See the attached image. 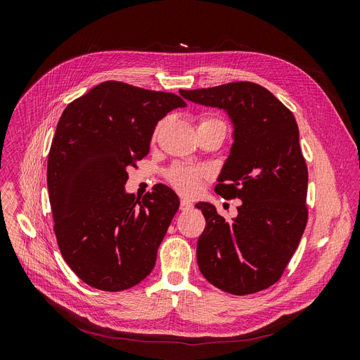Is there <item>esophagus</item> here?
<instances>
[{
	"label": "esophagus",
	"instance_id": "34e87169",
	"mask_svg": "<svg viewBox=\"0 0 360 360\" xmlns=\"http://www.w3.org/2000/svg\"><path fill=\"white\" fill-rule=\"evenodd\" d=\"M193 207V204L189 201V200H186V198H183L181 201H180V210L181 212H188V210H191Z\"/></svg>",
	"mask_w": 360,
	"mask_h": 360
}]
</instances>
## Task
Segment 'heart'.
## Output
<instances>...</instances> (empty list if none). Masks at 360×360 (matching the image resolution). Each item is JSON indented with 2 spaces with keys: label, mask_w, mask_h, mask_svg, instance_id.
I'll use <instances>...</instances> for the list:
<instances>
[{
  "label": "heart",
  "mask_w": 360,
  "mask_h": 360,
  "mask_svg": "<svg viewBox=\"0 0 360 360\" xmlns=\"http://www.w3.org/2000/svg\"><path fill=\"white\" fill-rule=\"evenodd\" d=\"M162 124L163 123L158 124V127L155 130V136H158ZM207 126H222V127H225V123L222 122L221 118H217V117L205 115V117L201 118L200 127H207ZM204 176H205V171L204 169L188 168V167H177V168H174L169 172V181L172 183V186L176 188L179 192L186 193V195H192V193H195V192L198 191L200 181H201V179Z\"/></svg>",
  "instance_id": "heart-1"
}]
</instances>
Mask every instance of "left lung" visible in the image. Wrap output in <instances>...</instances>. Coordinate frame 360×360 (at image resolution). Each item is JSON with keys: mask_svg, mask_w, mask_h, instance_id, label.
<instances>
[{"mask_svg": "<svg viewBox=\"0 0 360 360\" xmlns=\"http://www.w3.org/2000/svg\"><path fill=\"white\" fill-rule=\"evenodd\" d=\"M180 96L230 117L233 147L214 191L242 201L231 222L213 204H197L205 217L197 243L201 274L236 296L269 288L284 274L308 221V168L296 118L254 82L180 90Z\"/></svg>", "mask_w": 360, "mask_h": 360, "instance_id": "8db88e82", "label": "left lung"}]
</instances>
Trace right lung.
Here are the masks:
<instances>
[{"label": "right lung", "instance_id": "1", "mask_svg": "<svg viewBox=\"0 0 360 360\" xmlns=\"http://www.w3.org/2000/svg\"><path fill=\"white\" fill-rule=\"evenodd\" d=\"M186 102L172 93L106 81L68 105L48 156L53 231L64 261L85 284L122 291L153 270L179 197L156 184L127 193V168L148 155L159 120Z\"/></svg>", "mask_w": 360, "mask_h": 360}]
</instances>
